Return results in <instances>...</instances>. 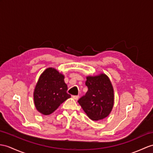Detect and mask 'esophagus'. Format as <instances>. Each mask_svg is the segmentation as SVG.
I'll return each instance as SVG.
<instances>
[{
  "label": "esophagus",
  "instance_id": "34e87169",
  "mask_svg": "<svg viewBox=\"0 0 153 153\" xmlns=\"http://www.w3.org/2000/svg\"><path fill=\"white\" fill-rule=\"evenodd\" d=\"M73 98L74 99V100H78L79 98V95H73Z\"/></svg>",
  "mask_w": 153,
  "mask_h": 153
}]
</instances>
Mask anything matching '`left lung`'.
Returning <instances> with one entry per match:
<instances>
[{
  "label": "left lung",
  "mask_w": 153,
  "mask_h": 153,
  "mask_svg": "<svg viewBox=\"0 0 153 153\" xmlns=\"http://www.w3.org/2000/svg\"><path fill=\"white\" fill-rule=\"evenodd\" d=\"M85 85L88 90L78 102L91 120L98 121L106 117L114 106V89L105 74L88 76Z\"/></svg>",
  "instance_id": "left-lung-1"
}]
</instances>
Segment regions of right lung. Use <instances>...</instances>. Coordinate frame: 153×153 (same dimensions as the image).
Returning a JSON list of instances; mask_svg holds the SVG:
<instances>
[{"instance_id":"add662e5","label":"right lung","mask_w":153,"mask_h":153,"mask_svg":"<svg viewBox=\"0 0 153 153\" xmlns=\"http://www.w3.org/2000/svg\"><path fill=\"white\" fill-rule=\"evenodd\" d=\"M64 76L54 68H48L42 74L33 92L36 109L43 115H49L62 103L71 97L67 93Z\"/></svg>"}]
</instances>
